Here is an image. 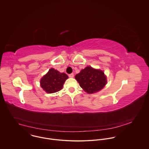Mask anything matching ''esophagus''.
Listing matches in <instances>:
<instances>
[{"label":"esophagus","instance_id":"1","mask_svg":"<svg viewBox=\"0 0 149 149\" xmlns=\"http://www.w3.org/2000/svg\"><path fill=\"white\" fill-rule=\"evenodd\" d=\"M68 76H69V77H74V74H73V73L69 74H68Z\"/></svg>","mask_w":149,"mask_h":149}]
</instances>
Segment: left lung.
Wrapping results in <instances>:
<instances>
[{"instance_id":"8db88e82","label":"left lung","mask_w":149,"mask_h":149,"mask_svg":"<svg viewBox=\"0 0 149 149\" xmlns=\"http://www.w3.org/2000/svg\"><path fill=\"white\" fill-rule=\"evenodd\" d=\"M80 86L88 93H93L101 90L106 84V77L104 72L90 66L75 76Z\"/></svg>"}]
</instances>
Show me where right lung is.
I'll list each match as a JSON object with an SVG mask.
<instances>
[{"mask_svg":"<svg viewBox=\"0 0 149 149\" xmlns=\"http://www.w3.org/2000/svg\"><path fill=\"white\" fill-rule=\"evenodd\" d=\"M68 76L65 73H60L51 68L40 81L41 86L47 93H52L60 91Z\"/></svg>","mask_w":149,"mask_h":149,"instance_id":"obj_1","label":"right lung"}]
</instances>
